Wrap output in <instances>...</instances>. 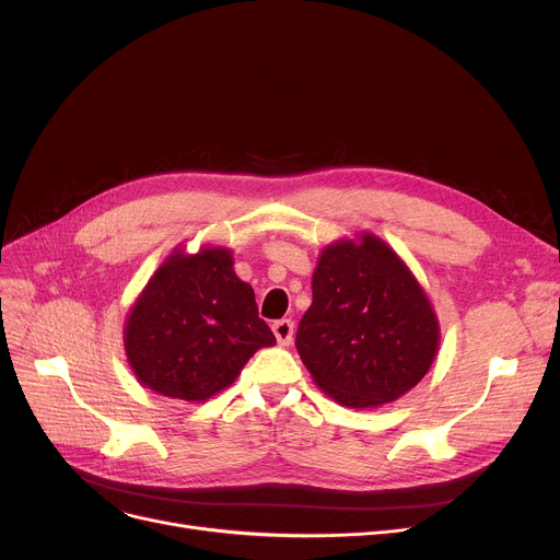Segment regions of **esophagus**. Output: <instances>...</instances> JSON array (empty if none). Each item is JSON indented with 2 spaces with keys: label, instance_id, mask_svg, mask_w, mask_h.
<instances>
[{
  "label": "esophagus",
  "instance_id": "34e87169",
  "mask_svg": "<svg viewBox=\"0 0 560 560\" xmlns=\"http://www.w3.org/2000/svg\"><path fill=\"white\" fill-rule=\"evenodd\" d=\"M272 331L277 336V342L281 347H288L292 342V336H295V322L292 319H279L272 325Z\"/></svg>",
  "mask_w": 560,
  "mask_h": 560
}]
</instances>
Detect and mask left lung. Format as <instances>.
<instances>
[{"instance_id": "1", "label": "left lung", "mask_w": 560, "mask_h": 560, "mask_svg": "<svg viewBox=\"0 0 560 560\" xmlns=\"http://www.w3.org/2000/svg\"><path fill=\"white\" fill-rule=\"evenodd\" d=\"M295 345L322 393L347 408H378L431 370L440 322L404 258L363 231L319 252Z\"/></svg>"}]
</instances>
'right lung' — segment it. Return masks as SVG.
I'll use <instances>...</instances> for the list:
<instances>
[{"label": "right lung", "mask_w": 560, "mask_h": 560, "mask_svg": "<svg viewBox=\"0 0 560 560\" xmlns=\"http://www.w3.org/2000/svg\"><path fill=\"white\" fill-rule=\"evenodd\" d=\"M122 340L138 384L188 404L222 393L258 349L277 345L222 245H176L131 304Z\"/></svg>", "instance_id": "obj_1"}]
</instances>
